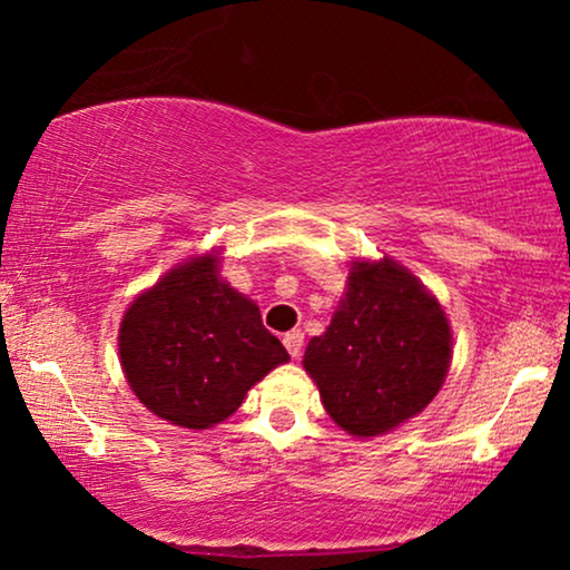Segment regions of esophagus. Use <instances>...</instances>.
Masks as SVG:
<instances>
[{
    "label": "esophagus",
    "instance_id": "1",
    "mask_svg": "<svg viewBox=\"0 0 570 570\" xmlns=\"http://www.w3.org/2000/svg\"><path fill=\"white\" fill-rule=\"evenodd\" d=\"M283 345H285L287 353H291V357H298L303 353V332L301 330L287 332L283 337Z\"/></svg>",
    "mask_w": 570,
    "mask_h": 570
}]
</instances>
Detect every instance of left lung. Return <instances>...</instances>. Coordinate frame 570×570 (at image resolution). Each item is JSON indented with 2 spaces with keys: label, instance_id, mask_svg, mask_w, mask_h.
Returning a JSON list of instances; mask_svg holds the SVG:
<instances>
[{
  "label": "left lung",
  "instance_id": "obj_1",
  "mask_svg": "<svg viewBox=\"0 0 570 570\" xmlns=\"http://www.w3.org/2000/svg\"><path fill=\"white\" fill-rule=\"evenodd\" d=\"M451 326L435 295L384 256L355 262L345 298L303 368L342 431L371 439L423 412L449 373Z\"/></svg>",
  "mask_w": 570,
  "mask_h": 570
}]
</instances>
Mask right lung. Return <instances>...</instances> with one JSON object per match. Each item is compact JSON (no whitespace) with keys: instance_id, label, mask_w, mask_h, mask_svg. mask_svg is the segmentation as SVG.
Segmentation results:
<instances>
[{"instance_id":"1","label":"right lung","mask_w":570,"mask_h":570,"mask_svg":"<svg viewBox=\"0 0 570 570\" xmlns=\"http://www.w3.org/2000/svg\"><path fill=\"white\" fill-rule=\"evenodd\" d=\"M119 355L137 400L191 431L230 417L256 381L291 361L259 306L220 277L215 254L181 262L137 295Z\"/></svg>"}]
</instances>
